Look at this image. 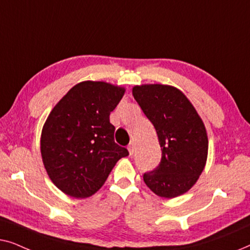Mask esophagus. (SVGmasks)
<instances>
[{"mask_svg":"<svg viewBox=\"0 0 250 250\" xmlns=\"http://www.w3.org/2000/svg\"><path fill=\"white\" fill-rule=\"evenodd\" d=\"M127 149H128V153H129V156H132L133 153H134V143H129L128 145V146H127Z\"/></svg>","mask_w":250,"mask_h":250,"instance_id":"esophagus-1","label":"esophagus"}]
</instances>
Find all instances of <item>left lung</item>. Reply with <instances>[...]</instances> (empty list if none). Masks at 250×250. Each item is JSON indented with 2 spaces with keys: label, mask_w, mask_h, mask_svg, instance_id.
Segmentation results:
<instances>
[{
  "label": "left lung",
  "mask_w": 250,
  "mask_h": 250,
  "mask_svg": "<svg viewBox=\"0 0 250 250\" xmlns=\"http://www.w3.org/2000/svg\"><path fill=\"white\" fill-rule=\"evenodd\" d=\"M132 94L155 126L162 148L159 166L143 175L145 183L162 198L188 192L207 162L208 136L203 119L187 95L172 85H135Z\"/></svg>",
  "instance_id": "obj_1"
}]
</instances>
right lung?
<instances>
[{
	"label": "right lung",
	"mask_w": 250,
	"mask_h": 250,
	"mask_svg": "<svg viewBox=\"0 0 250 250\" xmlns=\"http://www.w3.org/2000/svg\"><path fill=\"white\" fill-rule=\"evenodd\" d=\"M126 88L84 81L70 88L47 116L41 134L44 168L58 189L83 199L104 186L128 151L115 143L109 115Z\"/></svg>",
	"instance_id": "right-lung-1"
}]
</instances>
